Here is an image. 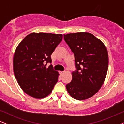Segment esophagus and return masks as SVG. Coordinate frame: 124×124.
<instances>
[{
	"mask_svg": "<svg viewBox=\"0 0 124 124\" xmlns=\"http://www.w3.org/2000/svg\"><path fill=\"white\" fill-rule=\"evenodd\" d=\"M64 73L63 72H60V74L61 76H62V74H63Z\"/></svg>",
	"mask_w": 124,
	"mask_h": 124,
	"instance_id": "esophagus-1",
	"label": "esophagus"
}]
</instances>
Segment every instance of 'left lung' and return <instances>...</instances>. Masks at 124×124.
Listing matches in <instances>:
<instances>
[{"label": "left lung", "mask_w": 124, "mask_h": 124, "mask_svg": "<svg viewBox=\"0 0 124 124\" xmlns=\"http://www.w3.org/2000/svg\"><path fill=\"white\" fill-rule=\"evenodd\" d=\"M64 40L74 53L76 70L67 84L69 94L85 100L98 92L104 84L108 67L107 50L103 42L87 32L64 34Z\"/></svg>", "instance_id": "left-lung-1"}]
</instances>
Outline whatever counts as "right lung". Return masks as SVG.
I'll use <instances>...</instances> for the list:
<instances>
[{
  "mask_svg": "<svg viewBox=\"0 0 124 124\" xmlns=\"http://www.w3.org/2000/svg\"><path fill=\"white\" fill-rule=\"evenodd\" d=\"M62 39V34L33 33L17 46L13 60L15 77L21 89L31 97H46L58 81L52 69L51 55Z\"/></svg>",
  "mask_w": 124,
  "mask_h": 124,
  "instance_id": "1",
  "label": "right lung"
}]
</instances>
